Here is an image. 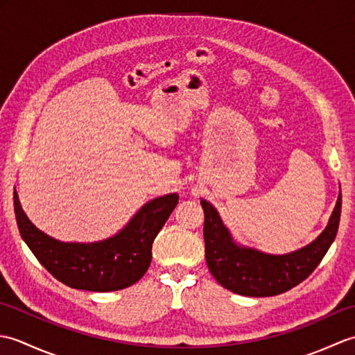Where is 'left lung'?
I'll list each match as a JSON object with an SVG mask.
<instances>
[{"instance_id":"8db88e82","label":"left lung","mask_w":355,"mask_h":355,"mask_svg":"<svg viewBox=\"0 0 355 355\" xmlns=\"http://www.w3.org/2000/svg\"><path fill=\"white\" fill-rule=\"evenodd\" d=\"M205 210L206 262L224 288L241 296L267 297L291 290L310 276L334 243L342 212V191L327 227L310 244L284 254L261 252L233 239L218 210L201 198Z\"/></svg>"}]
</instances>
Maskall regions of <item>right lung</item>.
<instances>
[{
  "instance_id": "obj_1",
  "label": "right lung",
  "mask_w": 355,
  "mask_h": 355,
  "mask_svg": "<svg viewBox=\"0 0 355 355\" xmlns=\"http://www.w3.org/2000/svg\"><path fill=\"white\" fill-rule=\"evenodd\" d=\"M178 205V193L143 205L116 235L96 243H64L40 230L13 191L15 216L24 243L58 281L76 290L117 291L143 277L153 259V243Z\"/></svg>"
}]
</instances>
